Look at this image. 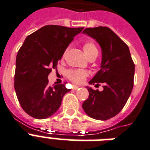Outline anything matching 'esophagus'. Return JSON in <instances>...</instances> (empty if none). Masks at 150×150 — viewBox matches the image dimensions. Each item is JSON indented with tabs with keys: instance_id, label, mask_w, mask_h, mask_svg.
Listing matches in <instances>:
<instances>
[{
	"instance_id": "obj_1",
	"label": "esophagus",
	"mask_w": 150,
	"mask_h": 150,
	"mask_svg": "<svg viewBox=\"0 0 150 150\" xmlns=\"http://www.w3.org/2000/svg\"><path fill=\"white\" fill-rule=\"evenodd\" d=\"M79 88V86H73V90H77Z\"/></svg>"
}]
</instances>
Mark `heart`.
Here are the masks:
<instances>
[{"label":"heart","instance_id":"obj_1","mask_svg":"<svg viewBox=\"0 0 150 150\" xmlns=\"http://www.w3.org/2000/svg\"><path fill=\"white\" fill-rule=\"evenodd\" d=\"M83 50L85 52V54L89 55L93 52H97V48H96L95 43L91 40L86 41L83 45ZM67 77L71 81V82H75V83H82L85 80V79L87 77L88 73L86 71L83 70H78V69H70L68 70L66 73Z\"/></svg>","mask_w":150,"mask_h":150}]
</instances>
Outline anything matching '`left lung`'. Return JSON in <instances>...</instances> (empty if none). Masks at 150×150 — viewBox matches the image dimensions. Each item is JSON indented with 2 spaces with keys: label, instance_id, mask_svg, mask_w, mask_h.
<instances>
[{
  "label": "left lung",
  "instance_id": "8db88e82",
  "mask_svg": "<svg viewBox=\"0 0 150 150\" xmlns=\"http://www.w3.org/2000/svg\"><path fill=\"white\" fill-rule=\"evenodd\" d=\"M83 33L101 47V69L89 84L99 86L103 83V90L87 87L89 95L82 108L92 118L105 121L116 116L128 101L134 86L135 64L128 45L108 27L86 28Z\"/></svg>",
  "mask_w": 150,
  "mask_h": 150
}]
</instances>
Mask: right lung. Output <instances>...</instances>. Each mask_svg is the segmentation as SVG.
<instances>
[{"label":"right lung","mask_w":150,"mask_h":150,"mask_svg":"<svg viewBox=\"0 0 150 150\" xmlns=\"http://www.w3.org/2000/svg\"><path fill=\"white\" fill-rule=\"evenodd\" d=\"M83 27L47 25L27 36L16 57L15 89L21 107L29 116L47 118L58 110L66 83L50 86L48 75L57 69L66 48Z\"/></svg>","instance_id":"right-lung-1"}]
</instances>
